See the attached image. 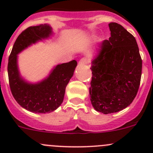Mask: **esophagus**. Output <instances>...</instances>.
Segmentation results:
<instances>
[{
	"mask_svg": "<svg viewBox=\"0 0 153 153\" xmlns=\"http://www.w3.org/2000/svg\"><path fill=\"white\" fill-rule=\"evenodd\" d=\"M89 60L86 58H82L78 62V64L80 66H83V65H86V64H89Z\"/></svg>",
	"mask_w": 153,
	"mask_h": 153,
	"instance_id": "obj_1",
	"label": "esophagus"
}]
</instances>
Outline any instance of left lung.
Returning a JSON list of instances; mask_svg holds the SVG:
<instances>
[{
  "label": "left lung",
  "mask_w": 153,
  "mask_h": 153,
  "mask_svg": "<svg viewBox=\"0 0 153 153\" xmlns=\"http://www.w3.org/2000/svg\"><path fill=\"white\" fill-rule=\"evenodd\" d=\"M109 27L111 37L102 42L90 68L91 103L95 110L104 114L122 110L132 102L142 71L135 37L117 23H110Z\"/></svg>",
  "instance_id": "left-lung-1"
}]
</instances>
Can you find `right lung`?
Returning a JSON list of instances; mask_svg holds the SVG:
<instances>
[{
  "mask_svg": "<svg viewBox=\"0 0 153 153\" xmlns=\"http://www.w3.org/2000/svg\"><path fill=\"white\" fill-rule=\"evenodd\" d=\"M51 34L52 28L47 24L28 27L18 37L9 57L7 69L12 95L19 105L35 113L51 112L62 104L66 87L78 64L73 60L57 65L48 78L38 84H29L21 78L17 65V55Z\"/></svg>",
  "mask_w": 153,
  "mask_h": 153,
  "instance_id": "1",
  "label": "right lung"
}]
</instances>
